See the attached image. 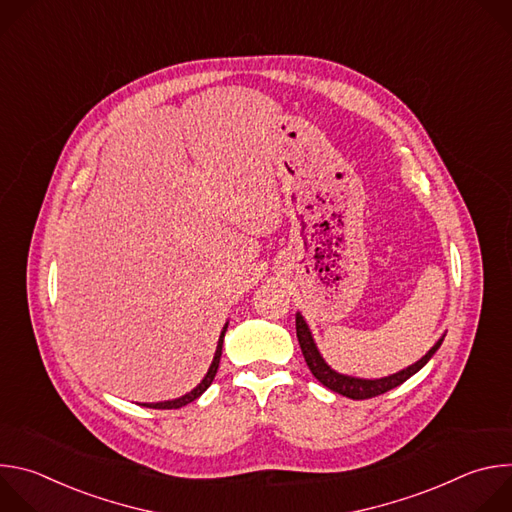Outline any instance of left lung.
I'll use <instances>...</instances> for the list:
<instances>
[{
    "label": "left lung",
    "mask_w": 512,
    "mask_h": 512,
    "mask_svg": "<svg viewBox=\"0 0 512 512\" xmlns=\"http://www.w3.org/2000/svg\"><path fill=\"white\" fill-rule=\"evenodd\" d=\"M296 334H298V342H300V348H302V354L308 362V367L312 371V375L324 385L328 387L330 391L338 393V395H344L348 399H373L377 395H383L395 387H399L401 383H405L409 377H413L419 369H423L427 360L435 354V350L442 346V340H437L435 346L421 358L417 360L415 364H411V367L391 375V377H385V379H375V381H367V379H354V377H346V375H340L336 371H332L328 364L324 362V358L320 356L316 344H314V338L310 334V328L308 324L304 322L302 314L296 316Z\"/></svg>",
    "instance_id": "8db88e82"
}]
</instances>
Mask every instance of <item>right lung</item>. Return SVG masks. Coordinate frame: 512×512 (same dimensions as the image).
Instances as JSON below:
<instances>
[{
  "label": "right lung",
  "instance_id": "obj_1",
  "mask_svg": "<svg viewBox=\"0 0 512 512\" xmlns=\"http://www.w3.org/2000/svg\"><path fill=\"white\" fill-rule=\"evenodd\" d=\"M225 332H227V326L223 328V332H221V338H218V344H216V352H214V358H212V364H210V369H208V373H206V377L202 379V383L196 387V389H192L190 393H186L184 397H180V399H174V401H164V403H143V407H152V409H180V407H184V405H188V403H192L194 399H198L208 387H210V383L214 381V375H216V371H218V362H221V354H223V338H225Z\"/></svg>",
  "mask_w": 512,
  "mask_h": 512
}]
</instances>
